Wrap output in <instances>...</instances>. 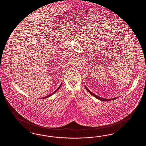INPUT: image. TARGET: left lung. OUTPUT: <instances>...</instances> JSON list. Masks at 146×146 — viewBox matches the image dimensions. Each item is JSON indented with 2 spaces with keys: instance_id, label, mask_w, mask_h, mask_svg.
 <instances>
[{
  "instance_id": "1",
  "label": "left lung",
  "mask_w": 146,
  "mask_h": 146,
  "mask_svg": "<svg viewBox=\"0 0 146 146\" xmlns=\"http://www.w3.org/2000/svg\"><path fill=\"white\" fill-rule=\"evenodd\" d=\"M86 88V90L89 92V93L91 94H92L93 96H94L95 98H96V99H98L100 100H101V101H111V100H115L116 99V98H113V99H104V98H101V97H100V96H96V94H94V93H92L91 91H90V90H89L88 88H87V87H85Z\"/></svg>"
}]
</instances>
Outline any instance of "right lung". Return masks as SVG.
Returning a JSON list of instances; mask_svg holds the SVG:
<instances>
[{
  "instance_id": "right-lung-1",
  "label": "right lung",
  "mask_w": 146,
  "mask_h": 146,
  "mask_svg": "<svg viewBox=\"0 0 146 146\" xmlns=\"http://www.w3.org/2000/svg\"><path fill=\"white\" fill-rule=\"evenodd\" d=\"M61 86H62V84H60V85L59 86V87L57 89V90H56V91H55L54 92H53V93H52V94H50V95H49V96H46L45 97H43V99H45V98H48V97H50V96H52L53 95V94H54V93H55V92H56V91H57V90H58L59 89V88H60V87H61Z\"/></svg>"
}]
</instances>
